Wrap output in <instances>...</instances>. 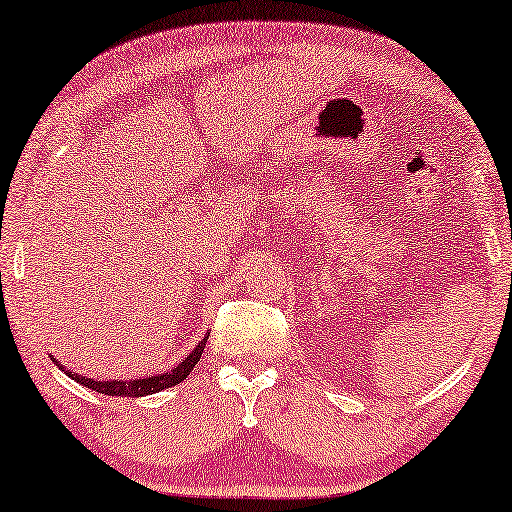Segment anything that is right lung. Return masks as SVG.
<instances>
[{
  "label": "right lung",
  "mask_w": 512,
  "mask_h": 512,
  "mask_svg": "<svg viewBox=\"0 0 512 512\" xmlns=\"http://www.w3.org/2000/svg\"><path fill=\"white\" fill-rule=\"evenodd\" d=\"M206 341H208V334L201 338V341L197 343V348H192L190 352H187V357L183 359V362L174 366L171 371L155 373V376H148V378H132V380H97V378H88V376H78L74 369L62 366L53 355H50V359H53L57 369H62L71 380H76L78 385L88 387V390L106 394V397H146V394L169 390V387L183 383V380L190 376V371L194 369V366H197L201 352H204V348H206Z\"/></svg>",
  "instance_id": "right-lung-1"
}]
</instances>
